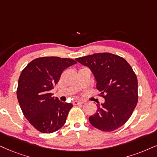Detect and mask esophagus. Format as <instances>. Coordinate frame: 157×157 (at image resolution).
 <instances>
[{
	"label": "esophagus",
	"mask_w": 157,
	"mask_h": 157,
	"mask_svg": "<svg viewBox=\"0 0 157 157\" xmlns=\"http://www.w3.org/2000/svg\"><path fill=\"white\" fill-rule=\"evenodd\" d=\"M84 102V101H82V100H74V101L73 102V104L74 105H78V104H82Z\"/></svg>",
	"instance_id": "esophagus-1"
}]
</instances>
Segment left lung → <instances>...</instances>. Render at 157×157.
I'll return each mask as SVG.
<instances>
[{
    "instance_id": "1",
    "label": "left lung",
    "mask_w": 157,
    "mask_h": 157,
    "mask_svg": "<svg viewBox=\"0 0 157 157\" xmlns=\"http://www.w3.org/2000/svg\"><path fill=\"white\" fill-rule=\"evenodd\" d=\"M94 75L96 87L105 99L89 118L95 128L115 130L129 119L138 102V79L129 64L111 53H98L75 59Z\"/></svg>"
}]
</instances>
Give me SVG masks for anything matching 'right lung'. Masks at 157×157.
I'll use <instances>...</instances> for the list:
<instances>
[{
    "mask_svg": "<svg viewBox=\"0 0 157 157\" xmlns=\"http://www.w3.org/2000/svg\"><path fill=\"white\" fill-rule=\"evenodd\" d=\"M75 63L68 58L39 57L21 73L17 99L25 118L39 132H54L65 124L73 105L61 102L50 90L59 82L64 70Z\"/></svg>",
    "mask_w": 157,
    "mask_h": 157,
    "instance_id": "1",
    "label": "right lung"
}]
</instances>
